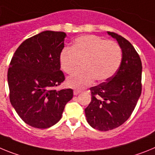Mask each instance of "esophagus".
<instances>
[{
    "mask_svg": "<svg viewBox=\"0 0 155 155\" xmlns=\"http://www.w3.org/2000/svg\"><path fill=\"white\" fill-rule=\"evenodd\" d=\"M73 94H74V95H78V94H80V91H74Z\"/></svg>",
    "mask_w": 155,
    "mask_h": 155,
    "instance_id": "1",
    "label": "esophagus"
}]
</instances>
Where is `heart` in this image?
I'll return each mask as SVG.
<instances>
[{
	"label": "heart",
	"mask_w": 155,
	"mask_h": 155,
	"mask_svg": "<svg viewBox=\"0 0 155 155\" xmlns=\"http://www.w3.org/2000/svg\"><path fill=\"white\" fill-rule=\"evenodd\" d=\"M122 60V51L118 43L106 40L94 35H85L74 40L72 48H64L60 53L61 69L67 74L73 73L79 61L83 71L67 79V85L74 89L92 85L112 77Z\"/></svg>",
	"instance_id": "1"
}]
</instances>
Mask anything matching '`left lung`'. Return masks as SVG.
Instances as JSON below:
<instances>
[{"mask_svg": "<svg viewBox=\"0 0 155 155\" xmlns=\"http://www.w3.org/2000/svg\"><path fill=\"white\" fill-rule=\"evenodd\" d=\"M107 34L122 48V60L112 77L91 87V101L85 109L87 121L94 129L108 131L130 118L141 94L142 63L135 48L126 39L112 32Z\"/></svg>", "mask_w": 155, "mask_h": 155, "instance_id": "1", "label": "left lung"}]
</instances>
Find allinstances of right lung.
Returning a JSON list of instances; mask_svg holds the SVG:
<instances>
[{
	"label": "right lung",
	"instance_id": "add662e5",
	"mask_svg": "<svg viewBox=\"0 0 155 155\" xmlns=\"http://www.w3.org/2000/svg\"><path fill=\"white\" fill-rule=\"evenodd\" d=\"M65 37L64 32H41L21 43L10 62L11 104L20 118L34 128L56 124L73 97L72 89L54 88L64 80L59 56Z\"/></svg>",
	"mask_w": 155,
	"mask_h": 155
}]
</instances>
